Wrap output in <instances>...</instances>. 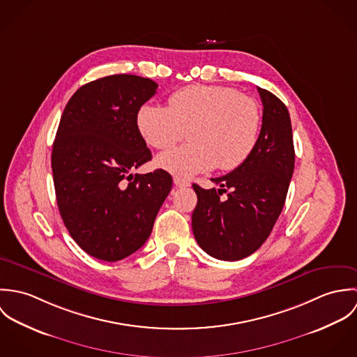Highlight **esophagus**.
I'll list each match as a JSON object with an SVG mask.
<instances>
[{"label":"esophagus","mask_w":357,"mask_h":357,"mask_svg":"<svg viewBox=\"0 0 357 357\" xmlns=\"http://www.w3.org/2000/svg\"><path fill=\"white\" fill-rule=\"evenodd\" d=\"M173 181H174L176 187H181V188H185V187H190V185H191L190 181H187V180H184V178H180V177H174Z\"/></svg>","instance_id":"34e87169"}]
</instances>
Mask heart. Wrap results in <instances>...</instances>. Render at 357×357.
I'll return each mask as SVG.
<instances>
[{"mask_svg": "<svg viewBox=\"0 0 357 357\" xmlns=\"http://www.w3.org/2000/svg\"><path fill=\"white\" fill-rule=\"evenodd\" d=\"M137 129L155 150H167L188 133L190 143L162 153L156 165L190 177L215 166L239 167L258 142L261 114L257 102L221 85H190L173 92L166 108L144 104L136 115Z\"/></svg>", "mask_w": 357, "mask_h": 357, "instance_id": "heart-1", "label": "heart"}]
</instances>
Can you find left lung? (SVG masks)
Masks as SVG:
<instances>
[{"mask_svg":"<svg viewBox=\"0 0 357 357\" xmlns=\"http://www.w3.org/2000/svg\"><path fill=\"white\" fill-rule=\"evenodd\" d=\"M262 125L253 153L231 173L211 178L218 190L194 184L198 204L192 231L204 252L222 261H238L269 236L284 206L294 172V144L287 107L266 89L257 88ZM227 193L225 199H220Z\"/></svg>","mask_w":357,"mask_h":357,"instance_id":"obj_1","label":"left lung"}]
</instances>
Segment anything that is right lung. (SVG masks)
<instances>
[{
    "label": "right lung",
    "instance_id": "right-lung-1",
    "mask_svg": "<svg viewBox=\"0 0 357 357\" xmlns=\"http://www.w3.org/2000/svg\"><path fill=\"white\" fill-rule=\"evenodd\" d=\"M150 78L116 74L81 86L67 102L52 150L60 215L88 255L119 261L137 252L172 190V176L132 172L151 160L137 125L156 93Z\"/></svg>",
    "mask_w": 357,
    "mask_h": 357
}]
</instances>
